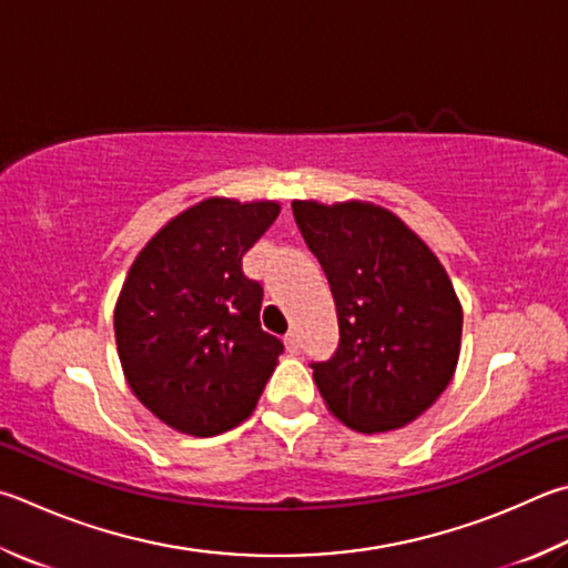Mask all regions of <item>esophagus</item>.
I'll return each instance as SVG.
<instances>
[{"label": "esophagus", "instance_id": "34e87169", "mask_svg": "<svg viewBox=\"0 0 568 568\" xmlns=\"http://www.w3.org/2000/svg\"><path fill=\"white\" fill-rule=\"evenodd\" d=\"M285 347L287 353H301V335H297V329H291V333L285 335Z\"/></svg>", "mask_w": 568, "mask_h": 568}]
</instances>
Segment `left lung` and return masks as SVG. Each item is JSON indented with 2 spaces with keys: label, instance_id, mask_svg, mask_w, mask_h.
Wrapping results in <instances>:
<instances>
[{
  "label": "left lung",
  "instance_id": "8db88e82",
  "mask_svg": "<svg viewBox=\"0 0 568 568\" xmlns=\"http://www.w3.org/2000/svg\"><path fill=\"white\" fill-rule=\"evenodd\" d=\"M293 215L337 307L335 355L311 363L327 409L365 435L409 425L459 359L462 307L445 267L377 205L295 201Z\"/></svg>",
  "mask_w": 568,
  "mask_h": 568
}]
</instances>
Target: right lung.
I'll use <instances>...</instances> for the list:
<instances>
[{"label":"right lung","instance_id":"right-lung-1","mask_svg":"<svg viewBox=\"0 0 568 568\" xmlns=\"http://www.w3.org/2000/svg\"><path fill=\"white\" fill-rule=\"evenodd\" d=\"M281 205L209 199L153 235L113 313L123 375L169 427L213 437L251 417L283 343L261 327L243 255Z\"/></svg>","mask_w":568,"mask_h":568}]
</instances>
